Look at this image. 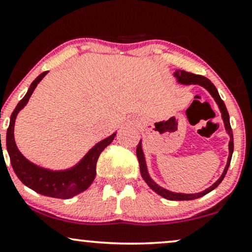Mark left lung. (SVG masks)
<instances>
[{"label": "left lung", "mask_w": 252, "mask_h": 252, "mask_svg": "<svg viewBox=\"0 0 252 252\" xmlns=\"http://www.w3.org/2000/svg\"><path fill=\"white\" fill-rule=\"evenodd\" d=\"M174 75L177 76L178 81H179L180 84H184V85L197 84L200 86H203V87H205L207 91H208L209 93L212 94V96L215 98L216 103L219 104L220 110H221V113H222V117H223V121H224L225 130H227L229 136H230V143H229V158H228V163H227V166H225V168H224L223 174H222L221 178H220V179L216 181V183L213 185V186L209 187V189H207L206 190H203V192L197 193V194L172 193V192H168V190H166V189H161V187H159L157 184H155L148 174V170H146V165H145L144 155H143L142 145H141V142H139V144L137 145L136 155H137V159H138V163H139V170H141V174H142L143 179L145 180V183L149 185L150 189H154L156 193H158L159 195L165 197V199L177 200V201H184V200H194V199H197V197H201L203 195H206L207 193L212 192L213 189H216V187H218L219 185L221 184V181L223 180V178L225 177V173H227L229 165H230L232 151H234V138H232V130H231V126H230V122H229L228 110H227V108H225V104H224L223 101H222V98L220 97L218 89H216L215 86L212 84V81L209 80V79L205 78V76H202V75L193 74V73H189V72H186V71H181V69H177V72L174 73Z\"/></svg>", "instance_id": "left-lung-1"}]
</instances>
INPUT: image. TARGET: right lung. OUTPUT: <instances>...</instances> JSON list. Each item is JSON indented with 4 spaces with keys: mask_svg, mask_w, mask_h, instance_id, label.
<instances>
[{
    "mask_svg": "<svg viewBox=\"0 0 252 252\" xmlns=\"http://www.w3.org/2000/svg\"><path fill=\"white\" fill-rule=\"evenodd\" d=\"M46 72H43L38 75L25 96L18 102L15 110L12 111L10 117V124L7 130V150L9 157H10L11 166L14 168L16 176L18 177L22 183L29 189H33L34 192L43 194V195L57 197V199H69V197L76 195V194L84 192L93 183L95 174H96V163L100 157L101 152L107 148L108 145L115 138L116 133H113L110 137L103 139L102 142L97 143L85 158L79 163L74 168L68 171L53 172L50 170L41 168L37 165L24 158V156L18 151L14 138V126L15 119L18 111L28 103L29 98L32 94L33 89L36 88L41 79L46 75ZM2 150V149H1Z\"/></svg>",
    "mask_w": 252,
    "mask_h": 252,
    "instance_id": "add662e5",
    "label": "right lung"
}]
</instances>
